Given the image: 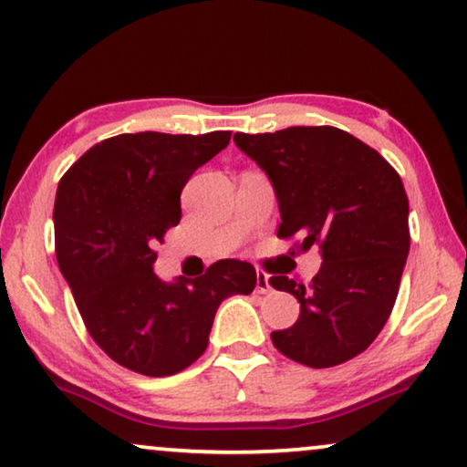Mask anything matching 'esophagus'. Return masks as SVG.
<instances>
[{
    "instance_id": "1",
    "label": "esophagus",
    "mask_w": 467,
    "mask_h": 467,
    "mask_svg": "<svg viewBox=\"0 0 467 467\" xmlns=\"http://www.w3.org/2000/svg\"><path fill=\"white\" fill-rule=\"evenodd\" d=\"M272 289L270 285V276L265 275V272H259L257 270V283H255V292L257 294H268Z\"/></svg>"
}]
</instances>
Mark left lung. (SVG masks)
<instances>
[{
  "mask_svg": "<svg viewBox=\"0 0 467 467\" xmlns=\"http://www.w3.org/2000/svg\"><path fill=\"white\" fill-rule=\"evenodd\" d=\"M234 141L275 189L278 238L300 235V251L317 246L322 255L311 285L270 278L300 302L296 324L272 332V343L313 368L352 360L379 335L397 300L410 253L401 178L373 148L335 126L235 132Z\"/></svg>",
  "mask_w": 467,
  "mask_h": 467,
  "instance_id": "obj_1",
  "label": "left lung"
}]
</instances>
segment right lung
Segmentation results:
<instances>
[{
	"label": "right lung",
	"instance_id": "1",
	"mask_svg": "<svg viewBox=\"0 0 467 467\" xmlns=\"http://www.w3.org/2000/svg\"><path fill=\"white\" fill-rule=\"evenodd\" d=\"M229 139V130L118 135L59 180V270L89 335L130 371L165 378L192 365L221 302L255 289V268L240 259H221L197 278L162 281L154 272V246L182 219V189Z\"/></svg>",
	"mask_w": 467,
	"mask_h": 467
}]
</instances>
